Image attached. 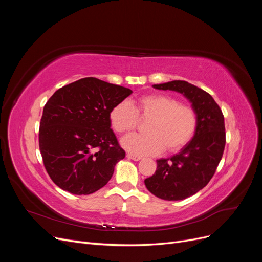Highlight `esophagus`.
<instances>
[{"mask_svg":"<svg viewBox=\"0 0 262 262\" xmlns=\"http://www.w3.org/2000/svg\"><path fill=\"white\" fill-rule=\"evenodd\" d=\"M126 157L129 158V160H132V161H140L142 160V156H139V155H134V154H131V153H128L126 154Z\"/></svg>","mask_w":262,"mask_h":262,"instance_id":"esophagus-1","label":"esophagus"}]
</instances>
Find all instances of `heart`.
Masks as SVG:
<instances>
[{
  "label": "heart",
  "instance_id": "b5f03b06",
  "mask_svg": "<svg viewBox=\"0 0 262 262\" xmlns=\"http://www.w3.org/2000/svg\"><path fill=\"white\" fill-rule=\"evenodd\" d=\"M149 119L145 133L130 134L122 139V146L136 155H154L177 152L193 138L198 126V114L191 105L166 94L142 96L136 104L122 100L110 110L109 118L116 132L124 134L138 124L139 117Z\"/></svg>",
  "mask_w": 262,
  "mask_h": 262
}]
</instances>
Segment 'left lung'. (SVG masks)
Segmentation results:
<instances>
[{"label": "left lung", "mask_w": 262, "mask_h": 262, "mask_svg": "<svg viewBox=\"0 0 262 262\" xmlns=\"http://www.w3.org/2000/svg\"><path fill=\"white\" fill-rule=\"evenodd\" d=\"M153 87L182 94L198 114L192 140L178 154L157 160L155 173L144 180L148 191L157 198L184 200L200 191L215 173L226 142L224 116L209 93L186 81H171Z\"/></svg>", "instance_id": "8db88e82"}]
</instances>
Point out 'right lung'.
<instances>
[{"label":"right lung","mask_w":262,"mask_h":262,"mask_svg":"<svg viewBox=\"0 0 262 262\" xmlns=\"http://www.w3.org/2000/svg\"><path fill=\"white\" fill-rule=\"evenodd\" d=\"M123 86L85 77L61 87L47 101L39 148L55 185L91 194L107 185L125 152L112 130V108L131 95Z\"/></svg>","instance_id":"obj_1"}]
</instances>
